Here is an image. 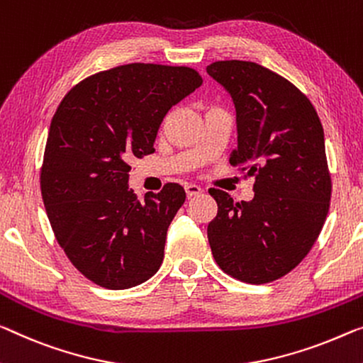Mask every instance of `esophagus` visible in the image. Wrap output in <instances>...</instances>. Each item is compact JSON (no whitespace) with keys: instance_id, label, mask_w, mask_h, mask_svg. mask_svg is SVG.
Here are the masks:
<instances>
[{"instance_id":"obj_1","label":"esophagus","mask_w":363,"mask_h":363,"mask_svg":"<svg viewBox=\"0 0 363 363\" xmlns=\"http://www.w3.org/2000/svg\"><path fill=\"white\" fill-rule=\"evenodd\" d=\"M185 191L189 198L191 196H198V194L203 193V188L198 186V185H193V183H188V185L185 186Z\"/></svg>"}]
</instances>
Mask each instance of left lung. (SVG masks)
<instances>
[{
    "label": "left lung",
    "mask_w": 363,
    "mask_h": 363,
    "mask_svg": "<svg viewBox=\"0 0 363 363\" xmlns=\"http://www.w3.org/2000/svg\"><path fill=\"white\" fill-rule=\"evenodd\" d=\"M237 110L230 164L255 178V198L233 201L211 188L217 216L208 225L216 263L228 276L267 284L295 269L325 225L331 201L325 133L308 97L253 61L208 66Z\"/></svg>",
    "instance_id": "left-lung-1"
}]
</instances>
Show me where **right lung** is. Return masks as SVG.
Instances as JSON below:
<instances>
[{
	"mask_svg": "<svg viewBox=\"0 0 363 363\" xmlns=\"http://www.w3.org/2000/svg\"><path fill=\"white\" fill-rule=\"evenodd\" d=\"M201 84L188 66L123 65L86 77L55 111L42 199L60 247L97 286L136 287L162 264L167 228L185 189L167 183L139 201L128 188V162L154 152L167 111Z\"/></svg>",
	"mask_w": 363,
	"mask_h": 363,
	"instance_id": "add662e5",
	"label": "right lung"
}]
</instances>
